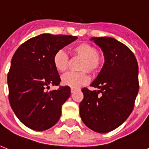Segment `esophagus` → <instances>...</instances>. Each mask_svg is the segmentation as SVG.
<instances>
[{
    "mask_svg": "<svg viewBox=\"0 0 149 149\" xmlns=\"http://www.w3.org/2000/svg\"><path fill=\"white\" fill-rule=\"evenodd\" d=\"M76 91H77V89H75V88H71V93H75V92H76Z\"/></svg>",
    "mask_w": 149,
    "mask_h": 149,
    "instance_id": "1",
    "label": "esophagus"
}]
</instances>
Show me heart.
Wrapping results in <instances>:
<instances>
[{
  "mask_svg": "<svg viewBox=\"0 0 149 149\" xmlns=\"http://www.w3.org/2000/svg\"><path fill=\"white\" fill-rule=\"evenodd\" d=\"M70 52L73 57L83 58L79 70L82 72H69L62 77V83L72 88H77L86 84L90 77L86 71L91 74H96L101 69L104 64V58L97 53L95 46L86 42H81L73 45L70 49ZM70 62L69 56L65 51L60 49L53 56V65L59 72L66 71Z\"/></svg>",
  "mask_w": 149,
  "mask_h": 149,
  "instance_id": "1",
  "label": "heart"
}]
</instances>
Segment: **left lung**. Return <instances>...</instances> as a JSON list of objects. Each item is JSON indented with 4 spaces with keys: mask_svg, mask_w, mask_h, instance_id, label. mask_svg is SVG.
Segmentation results:
<instances>
[{
    "mask_svg": "<svg viewBox=\"0 0 149 149\" xmlns=\"http://www.w3.org/2000/svg\"><path fill=\"white\" fill-rule=\"evenodd\" d=\"M91 40L101 48L105 62L91 84L99 91L82 89L84 99L79 104V114L89 128L107 133L122 125L134 109L139 90V65L132 50L115 38Z\"/></svg>",
    "mask_w": 149,
    "mask_h": 149,
    "instance_id": "8db88e82",
    "label": "left lung"
}]
</instances>
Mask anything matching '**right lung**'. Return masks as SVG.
I'll use <instances>...</instances> for the list:
<instances>
[{
    "label": "right lung",
    "mask_w": 149,
    "mask_h": 149,
    "mask_svg": "<svg viewBox=\"0 0 149 149\" xmlns=\"http://www.w3.org/2000/svg\"><path fill=\"white\" fill-rule=\"evenodd\" d=\"M77 39V36L42 34L18 47L8 74V99L15 115L29 128L45 131L56 125L70 87L58 86L61 79L53 65L56 52Z\"/></svg>",
    "instance_id": "add662e5"
}]
</instances>
